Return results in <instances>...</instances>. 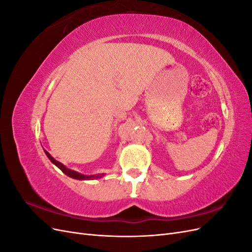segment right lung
<instances>
[{
    "label": "right lung",
    "mask_w": 252,
    "mask_h": 252,
    "mask_svg": "<svg viewBox=\"0 0 252 252\" xmlns=\"http://www.w3.org/2000/svg\"><path fill=\"white\" fill-rule=\"evenodd\" d=\"M44 152H45V155L47 156V158L50 159V162H51L52 164H55L59 169L62 170V171H63L66 175H68V177H69V178H72V179H75V180L85 181V180H96V179H101V178H103L104 175H105V173H97V174H90V175L82 174V173H80V172H77V171H74V170H71V169H69V168H67V167H66L65 165H63L61 162H59V161H57V159L53 158L50 156V154H49V152H48L47 150L44 149Z\"/></svg>",
    "instance_id": "1"
}]
</instances>
